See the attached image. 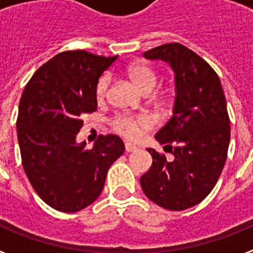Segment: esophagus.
Listing matches in <instances>:
<instances>
[{
    "label": "esophagus",
    "instance_id": "1",
    "mask_svg": "<svg viewBox=\"0 0 253 253\" xmlns=\"http://www.w3.org/2000/svg\"><path fill=\"white\" fill-rule=\"evenodd\" d=\"M135 149H137V146H135V144H131V143L129 142L125 143V151L126 152H134Z\"/></svg>",
    "mask_w": 253,
    "mask_h": 253
}]
</instances>
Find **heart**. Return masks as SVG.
<instances>
[{"label": "heart", "mask_w": 253, "mask_h": 253, "mask_svg": "<svg viewBox=\"0 0 253 253\" xmlns=\"http://www.w3.org/2000/svg\"><path fill=\"white\" fill-rule=\"evenodd\" d=\"M126 75L130 78L131 82L143 93H146V95H149V93L153 92V90L157 86V73L154 72L153 69L149 66H147V64H131L126 69ZM109 84H110L109 76L105 75L99 80L95 90L96 100L97 101H104L105 100V97L107 95V90H109ZM113 124L116 130L119 131L120 134H123L124 137L129 138V139H135V138H138L140 131L148 126L147 120L142 119V118H133V116L125 115L116 116Z\"/></svg>", "instance_id": "1"}]
</instances>
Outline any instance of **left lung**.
<instances>
[{
  "label": "left lung",
  "instance_id": "8db88e82",
  "mask_svg": "<svg viewBox=\"0 0 253 253\" xmlns=\"http://www.w3.org/2000/svg\"><path fill=\"white\" fill-rule=\"evenodd\" d=\"M143 55L169 63L176 96L171 119L154 135L173 160L147 149L153 162L140 186L165 209H189L209 195L227 160L231 126L224 92L215 71L182 44H163Z\"/></svg>",
  "mask_w": 253,
  "mask_h": 253
}]
</instances>
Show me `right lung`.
<instances>
[{
  "label": "right lung",
  "instance_id": "1",
  "mask_svg": "<svg viewBox=\"0 0 253 253\" xmlns=\"http://www.w3.org/2000/svg\"><path fill=\"white\" fill-rule=\"evenodd\" d=\"M116 58L63 51L40 67L22 92L16 122L22 167L43 202L63 213L92 204L107 169L124 153L114 134L100 135L90 149L76 142L84 114L97 109L99 78Z\"/></svg>",
  "mask_w": 253,
  "mask_h": 253
}]
</instances>
